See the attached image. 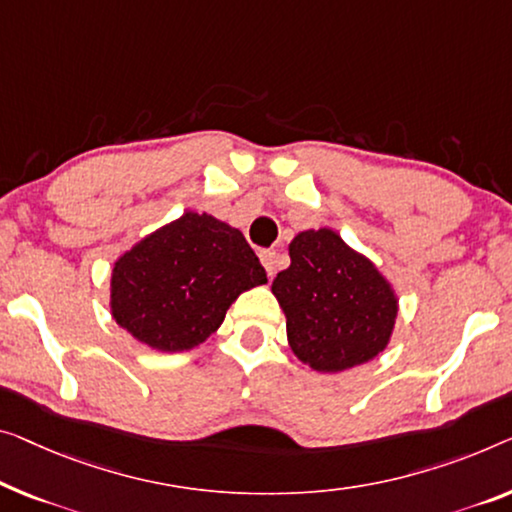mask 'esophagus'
<instances>
[{
	"label": "esophagus",
	"mask_w": 512,
	"mask_h": 512,
	"mask_svg": "<svg viewBox=\"0 0 512 512\" xmlns=\"http://www.w3.org/2000/svg\"><path fill=\"white\" fill-rule=\"evenodd\" d=\"M259 259H262L266 273H269V276H276V269H278V253H276V250H262V253H259Z\"/></svg>",
	"instance_id": "obj_1"
}]
</instances>
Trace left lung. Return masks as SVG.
<instances>
[{"label":"left lung","instance_id":"obj_1","mask_svg":"<svg viewBox=\"0 0 512 512\" xmlns=\"http://www.w3.org/2000/svg\"><path fill=\"white\" fill-rule=\"evenodd\" d=\"M289 269L271 292L287 319L294 356L315 372L352 370L393 338L400 299L370 257L331 227L303 230L289 243Z\"/></svg>","mask_w":512,"mask_h":512}]
</instances>
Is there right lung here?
I'll return each mask as SVG.
<instances>
[{"label": "right lung", "mask_w": 512, "mask_h": 512, "mask_svg": "<svg viewBox=\"0 0 512 512\" xmlns=\"http://www.w3.org/2000/svg\"><path fill=\"white\" fill-rule=\"evenodd\" d=\"M266 282L246 236L211 213L186 211L114 259L110 315L156 352L195 349L230 305Z\"/></svg>", "instance_id": "1"}]
</instances>
